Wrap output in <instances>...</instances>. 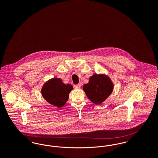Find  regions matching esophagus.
Returning <instances> with one entry per match:
<instances>
[{
	"label": "esophagus",
	"mask_w": 158,
	"mask_h": 158,
	"mask_svg": "<svg viewBox=\"0 0 158 158\" xmlns=\"http://www.w3.org/2000/svg\"><path fill=\"white\" fill-rule=\"evenodd\" d=\"M74 88H75V89H79L80 88H81V84L80 83H79V84H77V85H74Z\"/></svg>",
	"instance_id": "1"
}]
</instances>
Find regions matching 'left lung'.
<instances>
[{"instance_id": "left-lung-1", "label": "left lung", "mask_w": 158, "mask_h": 158, "mask_svg": "<svg viewBox=\"0 0 158 158\" xmlns=\"http://www.w3.org/2000/svg\"><path fill=\"white\" fill-rule=\"evenodd\" d=\"M86 96L95 104H100L110 95L113 84L107 76L95 74L89 78V83L83 86Z\"/></svg>"}]
</instances>
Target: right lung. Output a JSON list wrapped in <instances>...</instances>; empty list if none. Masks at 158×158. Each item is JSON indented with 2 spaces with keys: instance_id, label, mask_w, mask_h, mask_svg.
I'll return each mask as SVG.
<instances>
[{
  "instance_id": "right-lung-1",
  "label": "right lung",
  "mask_w": 158,
  "mask_h": 158,
  "mask_svg": "<svg viewBox=\"0 0 158 158\" xmlns=\"http://www.w3.org/2000/svg\"><path fill=\"white\" fill-rule=\"evenodd\" d=\"M72 89L71 85L63 83L59 78H53L45 83L41 94L48 103L60 108L68 101L69 93Z\"/></svg>"
}]
</instances>
